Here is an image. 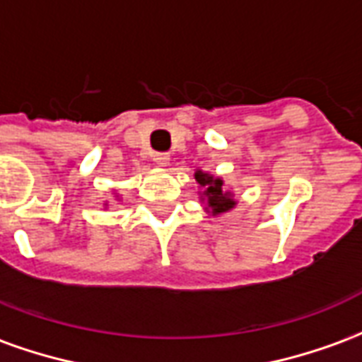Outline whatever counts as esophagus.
Segmentation results:
<instances>
[{"mask_svg":"<svg viewBox=\"0 0 362 362\" xmlns=\"http://www.w3.org/2000/svg\"><path fill=\"white\" fill-rule=\"evenodd\" d=\"M153 160H155L158 166H166L168 165V160H170V155H168V153H155V155H153Z\"/></svg>","mask_w":362,"mask_h":362,"instance_id":"1","label":"esophagus"}]
</instances>
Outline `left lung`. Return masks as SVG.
Returning a JSON list of instances; mask_svg holds the SVG:
<instances>
[{
    "label": "left lung",
    "mask_w": 362,
    "mask_h": 362,
    "mask_svg": "<svg viewBox=\"0 0 362 362\" xmlns=\"http://www.w3.org/2000/svg\"><path fill=\"white\" fill-rule=\"evenodd\" d=\"M196 180L204 188V197L207 199V205L211 207L213 213H225L230 207H235V199L223 189V180L204 173H196Z\"/></svg>",
    "instance_id": "8db88e82"
}]
</instances>
